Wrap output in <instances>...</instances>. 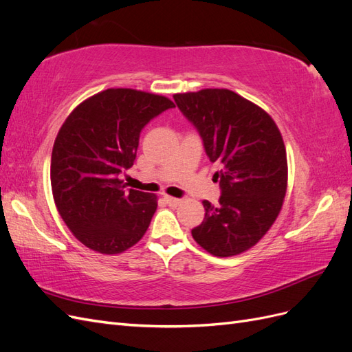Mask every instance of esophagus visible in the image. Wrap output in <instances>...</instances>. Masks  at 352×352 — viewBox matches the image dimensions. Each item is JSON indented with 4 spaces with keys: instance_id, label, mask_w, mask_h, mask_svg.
Here are the masks:
<instances>
[{
    "instance_id": "obj_1",
    "label": "esophagus",
    "mask_w": 352,
    "mask_h": 352,
    "mask_svg": "<svg viewBox=\"0 0 352 352\" xmlns=\"http://www.w3.org/2000/svg\"><path fill=\"white\" fill-rule=\"evenodd\" d=\"M164 201H166V204H168L170 207H177V206L180 204V202H182V199L168 197V195H164Z\"/></svg>"
}]
</instances>
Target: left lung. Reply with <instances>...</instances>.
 I'll use <instances>...</instances> for the list:
<instances>
[{"label":"left lung","mask_w":352,"mask_h":352,"mask_svg":"<svg viewBox=\"0 0 352 352\" xmlns=\"http://www.w3.org/2000/svg\"><path fill=\"white\" fill-rule=\"evenodd\" d=\"M179 110L195 126L221 195L202 201L206 217L192 229L198 245L216 257L250 250L279 216L287 185L282 135L258 105L229 89L176 94Z\"/></svg>","instance_id":"obj_1"}]
</instances>
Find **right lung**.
<instances>
[{"instance_id": "right-lung-1", "label": "right lung", "mask_w": 352, "mask_h": 352, "mask_svg": "<svg viewBox=\"0 0 352 352\" xmlns=\"http://www.w3.org/2000/svg\"><path fill=\"white\" fill-rule=\"evenodd\" d=\"M173 107L162 95L111 88L85 100L63 123L51 155L52 197L85 247L120 254L145 235L157 197L126 189L120 175L133 166L141 131Z\"/></svg>"}]
</instances>
